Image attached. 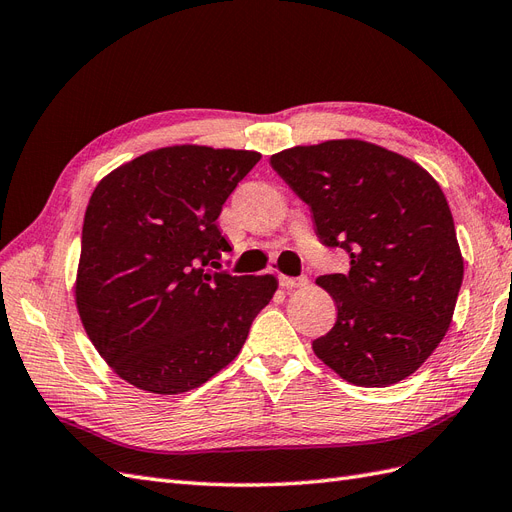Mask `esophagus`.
I'll list each match as a JSON object with an SVG mask.
<instances>
[{
  "mask_svg": "<svg viewBox=\"0 0 512 512\" xmlns=\"http://www.w3.org/2000/svg\"><path fill=\"white\" fill-rule=\"evenodd\" d=\"M307 284V277L301 275V277H286V275H280V286H284L286 290H292V288H303Z\"/></svg>",
  "mask_w": 512,
  "mask_h": 512,
  "instance_id": "obj_1",
  "label": "esophagus"
}]
</instances>
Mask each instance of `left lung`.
<instances>
[{
  "label": "left lung",
  "instance_id": "8db88e82",
  "mask_svg": "<svg viewBox=\"0 0 512 512\" xmlns=\"http://www.w3.org/2000/svg\"><path fill=\"white\" fill-rule=\"evenodd\" d=\"M271 166L312 211L320 241L350 258L348 273L316 280L337 305L333 329L312 344L318 359L356 386L412 376L451 327L463 280L438 181L356 138L284 149Z\"/></svg>",
  "mask_w": 512,
  "mask_h": 512
}]
</instances>
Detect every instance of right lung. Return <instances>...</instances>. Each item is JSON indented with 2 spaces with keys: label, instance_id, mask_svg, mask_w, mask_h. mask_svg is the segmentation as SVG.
<instances>
[{
  "label": "right lung",
  "instance_id": "add662e5",
  "mask_svg": "<svg viewBox=\"0 0 512 512\" xmlns=\"http://www.w3.org/2000/svg\"><path fill=\"white\" fill-rule=\"evenodd\" d=\"M258 151L173 145L108 173L89 198L74 297L119 378L156 395L198 389L241 352L273 275H230L218 220Z\"/></svg>",
  "mask_w": 512,
  "mask_h": 512
}]
</instances>
